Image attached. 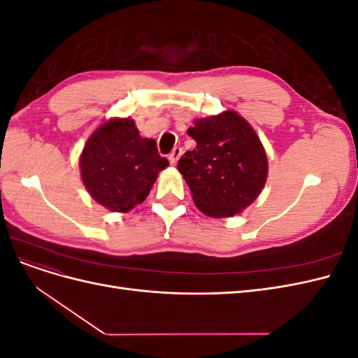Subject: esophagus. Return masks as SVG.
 I'll return each mask as SVG.
<instances>
[{
  "mask_svg": "<svg viewBox=\"0 0 358 358\" xmlns=\"http://www.w3.org/2000/svg\"><path fill=\"white\" fill-rule=\"evenodd\" d=\"M182 154H183V149L179 148V146H176L175 149L171 150V154L169 155V159H170V162H171L173 166L178 164V161H179V158L182 157Z\"/></svg>",
  "mask_w": 358,
  "mask_h": 358,
  "instance_id": "esophagus-1",
  "label": "esophagus"
}]
</instances>
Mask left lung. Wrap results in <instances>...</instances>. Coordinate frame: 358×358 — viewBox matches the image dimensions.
Instances as JSON below:
<instances>
[{
    "mask_svg": "<svg viewBox=\"0 0 358 358\" xmlns=\"http://www.w3.org/2000/svg\"><path fill=\"white\" fill-rule=\"evenodd\" d=\"M188 134L197 146L179 159L178 170L199 210L212 218L241 213L267 179V155L255 129L237 112L227 110L196 119Z\"/></svg>",
    "mask_w": 358,
    "mask_h": 358,
    "instance_id": "8db88e82",
    "label": "left lung"
}]
</instances>
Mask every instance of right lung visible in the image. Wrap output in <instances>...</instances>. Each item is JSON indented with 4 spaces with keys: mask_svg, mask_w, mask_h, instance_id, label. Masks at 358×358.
I'll return each instance as SVG.
<instances>
[{
    "mask_svg": "<svg viewBox=\"0 0 358 358\" xmlns=\"http://www.w3.org/2000/svg\"><path fill=\"white\" fill-rule=\"evenodd\" d=\"M80 175L91 197L112 212L142 203L169 161L154 138H143L133 119L115 117L91 134L80 155Z\"/></svg>",
    "mask_w": 358,
    "mask_h": 358,
    "instance_id": "add662e5",
    "label": "right lung"
}]
</instances>
